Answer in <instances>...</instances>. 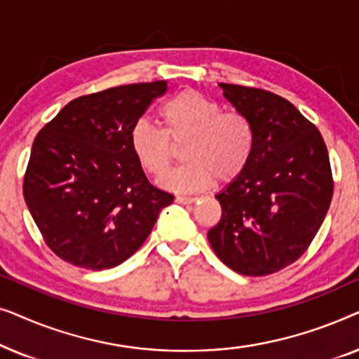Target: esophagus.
<instances>
[{
    "label": "esophagus",
    "instance_id": "34e87169",
    "mask_svg": "<svg viewBox=\"0 0 359 359\" xmlns=\"http://www.w3.org/2000/svg\"><path fill=\"white\" fill-rule=\"evenodd\" d=\"M175 201L178 204H193L196 203V198H186V196H176Z\"/></svg>",
    "mask_w": 359,
    "mask_h": 359
}]
</instances>
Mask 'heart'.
<instances>
[{"mask_svg":"<svg viewBox=\"0 0 359 359\" xmlns=\"http://www.w3.org/2000/svg\"><path fill=\"white\" fill-rule=\"evenodd\" d=\"M163 130L147 121L135 122L129 142L147 173L161 176L173 160V145L186 142L184 165L170 171L160 184L176 193L205 189L214 181L230 183L242 175L253 154L255 134L247 117L220 111L217 102L184 90L161 106Z\"/></svg>","mask_w":359,"mask_h":359,"instance_id":"b5f03b06","label":"heart"}]
</instances>
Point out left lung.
Segmentation results:
<instances>
[{"mask_svg": "<svg viewBox=\"0 0 359 359\" xmlns=\"http://www.w3.org/2000/svg\"><path fill=\"white\" fill-rule=\"evenodd\" d=\"M255 134L247 168L215 194L222 217L209 229L215 255L245 276L289 266L306 252L330 208L333 181L320 132L284 97L219 83Z\"/></svg>", "mask_w": 359, "mask_h": 359, "instance_id": "left-lung-1", "label": "left lung"}]
</instances>
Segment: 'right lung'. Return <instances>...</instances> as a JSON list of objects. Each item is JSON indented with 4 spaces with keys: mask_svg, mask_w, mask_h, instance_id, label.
I'll return each instance as SVG.
<instances>
[{
    "mask_svg": "<svg viewBox=\"0 0 359 359\" xmlns=\"http://www.w3.org/2000/svg\"><path fill=\"white\" fill-rule=\"evenodd\" d=\"M166 81L76 97L32 144L24 199L43 240L75 266L114 268L142 247L173 196L151 186L129 135Z\"/></svg>",
    "mask_w": 359,
    "mask_h": 359,
    "instance_id": "right-lung-1",
    "label": "right lung"
}]
</instances>
